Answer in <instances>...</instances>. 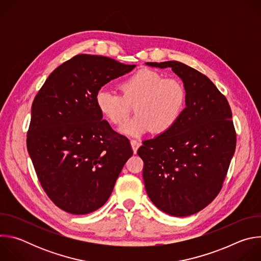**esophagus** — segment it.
<instances>
[{"instance_id":"34e87169","label":"esophagus","mask_w":261,"mask_h":261,"mask_svg":"<svg viewBox=\"0 0 261 261\" xmlns=\"http://www.w3.org/2000/svg\"><path fill=\"white\" fill-rule=\"evenodd\" d=\"M140 141H138V140H135V139H132L131 140V146H132V150H133V152H134V154H136V152H137V150H138V147L140 146Z\"/></svg>"}]
</instances>
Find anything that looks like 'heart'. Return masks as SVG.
Listing matches in <instances>:
<instances>
[{"instance_id": "b5f03b06", "label": "heart", "mask_w": 261, "mask_h": 261, "mask_svg": "<svg viewBox=\"0 0 261 261\" xmlns=\"http://www.w3.org/2000/svg\"><path fill=\"white\" fill-rule=\"evenodd\" d=\"M123 96L106 89L96 94V105L101 115L114 125L121 126L135 105L137 116L120 128L125 135L138 137L154 130L163 134L180 120L187 103L184 85L176 79H164L157 71L141 69L125 80Z\"/></svg>"}]
</instances>
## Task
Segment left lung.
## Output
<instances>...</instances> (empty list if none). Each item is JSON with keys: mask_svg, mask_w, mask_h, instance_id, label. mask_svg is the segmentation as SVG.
I'll return each instance as SVG.
<instances>
[{"mask_svg": "<svg viewBox=\"0 0 261 261\" xmlns=\"http://www.w3.org/2000/svg\"><path fill=\"white\" fill-rule=\"evenodd\" d=\"M145 65L171 68L184 84L187 103L171 130L138 148L144 187L160 211L187 217L208 205L222 188L237 144L231 109L199 71L176 61Z\"/></svg>", "mask_w": 261, "mask_h": 261, "instance_id": "left-lung-1", "label": "left lung"}]
</instances>
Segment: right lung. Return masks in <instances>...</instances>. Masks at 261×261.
<instances>
[{
  "label": "right lung",
  "mask_w": 261,
  "mask_h": 261,
  "mask_svg": "<svg viewBox=\"0 0 261 261\" xmlns=\"http://www.w3.org/2000/svg\"><path fill=\"white\" fill-rule=\"evenodd\" d=\"M134 68L77 55L54 70L33 101L28 152L45 193L67 213L101 207L133 155L129 139L102 119L96 94Z\"/></svg>",
  "instance_id": "obj_1"
}]
</instances>
